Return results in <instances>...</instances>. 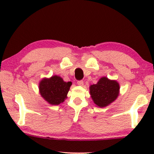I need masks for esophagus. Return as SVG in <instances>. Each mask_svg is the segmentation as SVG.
I'll return each instance as SVG.
<instances>
[{
  "instance_id": "esophagus-1",
  "label": "esophagus",
  "mask_w": 154,
  "mask_h": 154,
  "mask_svg": "<svg viewBox=\"0 0 154 154\" xmlns=\"http://www.w3.org/2000/svg\"><path fill=\"white\" fill-rule=\"evenodd\" d=\"M77 83H78V85H79L83 86V84H84V82H83V81H79L77 82Z\"/></svg>"
}]
</instances>
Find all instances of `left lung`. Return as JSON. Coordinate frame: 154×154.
<instances>
[{
  "label": "left lung",
  "instance_id": "left-lung-1",
  "mask_svg": "<svg viewBox=\"0 0 154 154\" xmlns=\"http://www.w3.org/2000/svg\"><path fill=\"white\" fill-rule=\"evenodd\" d=\"M120 92L119 83L116 80L102 77L96 84L90 86V94L97 107L104 108L113 103Z\"/></svg>",
  "mask_w": 154,
  "mask_h": 154
}]
</instances>
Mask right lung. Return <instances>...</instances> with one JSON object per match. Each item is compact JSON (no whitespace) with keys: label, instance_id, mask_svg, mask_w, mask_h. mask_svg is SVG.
<instances>
[{"label":"right lung","instance_id":"right-lung-1","mask_svg":"<svg viewBox=\"0 0 154 154\" xmlns=\"http://www.w3.org/2000/svg\"><path fill=\"white\" fill-rule=\"evenodd\" d=\"M71 85V81L65 82L62 78L54 75L50 78H43L40 81L39 92L48 104L59 105L67 98Z\"/></svg>","mask_w":154,"mask_h":154}]
</instances>
